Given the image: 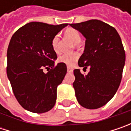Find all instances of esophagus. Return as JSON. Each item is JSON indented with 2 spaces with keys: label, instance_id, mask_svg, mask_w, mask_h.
I'll list each match as a JSON object with an SVG mask.
<instances>
[{
  "label": "esophagus",
  "instance_id": "34e87169",
  "mask_svg": "<svg viewBox=\"0 0 131 131\" xmlns=\"http://www.w3.org/2000/svg\"><path fill=\"white\" fill-rule=\"evenodd\" d=\"M67 71H68V73H72V72H73V69H72V68L68 66V67H67Z\"/></svg>",
  "mask_w": 131,
  "mask_h": 131
}]
</instances>
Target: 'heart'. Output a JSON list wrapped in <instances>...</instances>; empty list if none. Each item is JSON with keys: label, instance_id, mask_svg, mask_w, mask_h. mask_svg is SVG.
Wrapping results in <instances>:
<instances>
[{"label": "heart", "instance_id": "1", "mask_svg": "<svg viewBox=\"0 0 131 131\" xmlns=\"http://www.w3.org/2000/svg\"><path fill=\"white\" fill-rule=\"evenodd\" d=\"M65 35L66 36H67L69 38L73 43H79L80 41V34L79 33L77 30L74 29L72 28H67L65 30ZM58 41H59V36L56 35L54 36L52 41V47L54 51L55 52H58ZM79 58V54L77 53L74 52L71 54H62L61 56H60L58 58V60L60 63H63L66 65H67L68 66H73L75 63L77 61Z\"/></svg>", "mask_w": 131, "mask_h": 131}]
</instances>
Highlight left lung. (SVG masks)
<instances>
[{"instance_id": "left-lung-1", "label": "left lung", "mask_w": 131, "mask_h": 131, "mask_svg": "<svg viewBox=\"0 0 131 131\" xmlns=\"http://www.w3.org/2000/svg\"><path fill=\"white\" fill-rule=\"evenodd\" d=\"M70 25L86 38L79 66L90 67L87 75L73 70L76 97L84 108H100L113 98L121 82L125 61L121 38L115 28L98 19Z\"/></svg>"}]
</instances>
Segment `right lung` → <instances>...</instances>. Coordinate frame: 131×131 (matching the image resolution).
<instances>
[{
	"instance_id": "obj_1",
	"label": "right lung",
	"mask_w": 131,
	"mask_h": 131,
	"mask_svg": "<svg viewBox=\"0 0 131 131\" xmlns=\"http://www.w3.org/2000/svg\"><path fill=\"white\" fill-rule=\"evenodd\" d=\"M68 24L31 22L14 33L7 50V77L13 93L23 108L44 113L54 107L57 88L67 72L63 63L54 66L57 54L52 41ZM48 69L47 73L43 71Z\"/></svg>"
}]
</instances>
